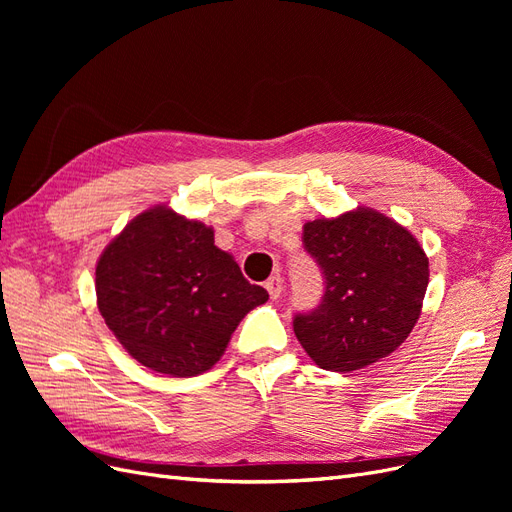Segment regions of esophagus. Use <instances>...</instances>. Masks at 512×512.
Here are the masks:
<instances>
[{"label": "esophagus", "mask_w": 512, "mask_h": 512, "mask_svg": "<svg viewBox=\"0 0 512 512\" xmlns=\"http://www.w3.org/2000/svg\"><path fill=\"white\" fill-rule=\"evenodd\" d=\"M265 288L269 290V297H271V299H280V297H282V292H284V280H282V275H273V277H269L267 284H265Z\"/></svg>", "instance_id": "34e87169"}]
</instances>
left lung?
<instances>
[{
  "label": "left lung",
  "instance_id": "left-lung-1",
  "mask_svg": "<svg viewBox=\"0 0 512 512\" xmlns=\"http://www.w3.org/2000/svg\"><path fill=\"white\" fill-rule=\"evenodd\" d=\"M303 245L324 275V294L292 327L318 367L346 374L404 344L429 284V260L404 226L359 207L307 222Z\"/></svg>",
  "mask_w": 512,
  "mask_h": 512
}]
</instances>
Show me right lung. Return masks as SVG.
I'll return each instance as SVG.
<instances>
[{
	"instance_id": "right-lung-1",
	"label": "right lung",
	"mask_w": 512,
	"mask_h": 512,
	"mask_svg": "<svg viewBox=\"0 0 512 512\" xmlns=\"http://www.w3.org/2000/svg\"><path fill=\"white\" fill-rule=\"evenodd\" d=\"M98 309L134 359L175 378L220 361L237 324L269 292L250 284L213 228L153 207L106 245L96 267Z\"/></svg>"
}]
</instances>
